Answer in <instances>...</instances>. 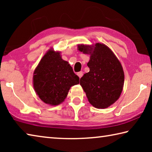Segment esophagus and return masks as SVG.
Here are the masks:
<instances>
[{
    "label": "esophagus",
    "instance_id": "1",
    "mask_svg": "<svg viewBox=\"0 0 152 152\" xmlns=\"http://www.w3.org/2000/svg\"><path fill=\"white\" fill-rule=\"evenodd\" d=\"M77 75H78L79 78H80L81 77H82V76H83V72H79L77 73Z\"/></svg>",
    "mask_w": 152,
    "mask_h": 152
}]
</instances>
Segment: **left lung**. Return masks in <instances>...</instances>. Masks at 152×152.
Instances as JSON below:
<instances>
[{
  "label": "left lung",
  "mask_w": 152,
  "mask_h": 152,
  "mask_svg": "<svg viewBox=\"0 0 152 152\" xmlns=\"http://www.w3.org/2000/svg\"><path fill=\"white\" fill-rule=\"evenodd\" d=\"M79 51L90 53L88 73L80 78V84L90 103L97 109H106L115 103L121 94L124 72L119 60L111 50L103 43L94 45H78Z\"/></svg>",
  "instance_id": "left-lung-1"
}]
</instances>
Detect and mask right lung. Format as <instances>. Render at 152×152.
Listing matches in <instances>:
<instances>
[{
  "instance_id": "right-lung-1",
  "label": "right lung",
  "mask_w": 152,
  "mask_h": 152,
  "mask_svg": "<svg viewBox=\"0 0 152 152\" xmlns=\"http://www.w3.org/2000/svg\"><path fill=\"white\" fill-rule=\"evenodd\" d=\"M33 81L39 99L55 106L65 100L71 86L79 84V77L68 61L62 60L60 52L50 49L36 67Z\"/></svg>"
}]
</instances>
